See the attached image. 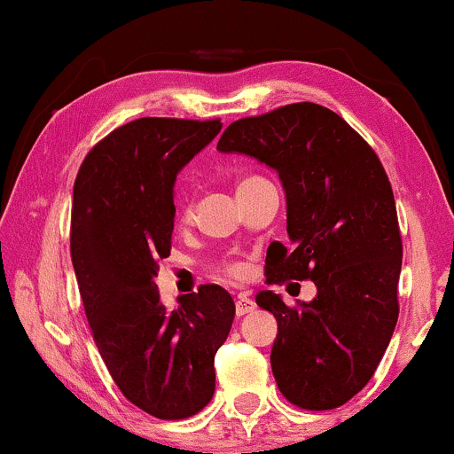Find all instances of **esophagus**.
Instances as JSON below:
<instances>
[{"label":"esophagus","mask_w":454,"mask_h":454,"mask_svg":"<svg viewBox=\"0 0 454 454\" xmlns=\"http://www.w3.org/2000/svg\"><path fill=\"white\" fill-rule=\"evenodd\" d=\"M256 309V303H254V300L247 294H239L238 295V301H235V312H238V316H244V314H250Z\"/></svg>","instance_id":"34e87169"}]
</instances>
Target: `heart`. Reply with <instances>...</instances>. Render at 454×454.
Here are the masks:
<instances>
[{"instance_id":"obj_1","label":"heart","mask_w":454,"mask_h":454,"mask_svg":"<svg viewBox=\"0 0 454 454\" xmlns=\"http://www.w3.org/2000/svg\"><path fill=\"white\" fill-rule=\"evenodd\" d=\"M256 179H260V177H246V179H241L238 188H241V185H246V184H250V182H256ZM184 215L190 216V215H192V207H185ZM227 270H229V275H233V277H241V275H244V269H241V266H229Z\"/></svg>"}]
</instances>
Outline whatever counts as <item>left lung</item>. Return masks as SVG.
<instances>
[{
	"label": "left lung",
	"mask_w": 454,
	"mask_h": 454,
	"mask_svg": "<svg viewBox=\"0 0 454 454\" xmlns=\"http://www.w3.org/2000/svg\"><path fill=\"white\" fill-rule=\"evenodd\" d=\"M216 151L258 159L283 184L289 246L270 244L266 283L316 285L314 300L297 308L272 291L256 295L277 318L270 365L278 390L309 411L345 405L374 376L399 318L403 244L380 159L316 103L233 121Z\"/></svg>",
	"instance_id": "8db88e82"
}]
</instances>
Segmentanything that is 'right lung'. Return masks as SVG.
I'll return each instance as SVG.
<instances>
[{"label":"right lung","instance_id":"obj_1","mask_svg":"<svg viewBox=\"0 0 454 454\" xmlns=\"http://www.w3.org/2000/svg\"><path fill=\"white\" fill-rule=\"evenodd\" d=\"M221 128L140 117L105 136L74 184L70 252L92 337L123 396L159 419L208 405L215 356L233 325L235 303L219 285L167 309L154 283L171 252L177 173Z\"/></svg>","mask_w":454,"mask_h":454}]
</instances>
